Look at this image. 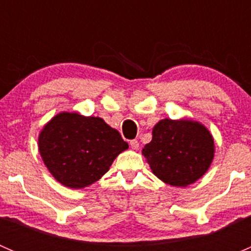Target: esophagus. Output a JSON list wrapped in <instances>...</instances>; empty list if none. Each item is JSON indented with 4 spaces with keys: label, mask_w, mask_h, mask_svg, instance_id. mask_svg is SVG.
<instances>
[{
    "label": "esophagus",
    "mask_w": 251,
    "mask_h": 251,
    "mask_svg": "<svg viewBox=\"0 0 251 251\" xmlns=\"http://www.w3.org/2000/svg\"><path fill=\"white\" fill-rule=\"evenodd\" d=\"M130 147L133 149V151H137L140 148V143H138L137 140H132L130 141Z\"/></svg>",
    "instance_id": "1"
}]
</instances>
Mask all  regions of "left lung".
Here are the masks:
<instances>
[{
	"mask_svg": "<svg viewBox=\"0 0 251 251\" xmlns=\"http://www.w3.org/2000/svg\"><path fill=\"white\" fill-rule=\"evenodd\" d=\"M142 154L151 173L174 187H187L209 170L215 155L212 135L199 121L163 119Z\"/></svg>",
	"mask_w": 251,
	"mask_h": 251,
	"instance_id": "left-lung-1",
	"label": "left lung"
}]
</instances>
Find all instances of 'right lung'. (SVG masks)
I'll use <instances>...</instances> for the list:
<instances>
[{
  "label": "right lung",
  "mask_w": 251,
  "mask_h": 251,
  "mask_svg": "<svg viewBox=\"0 0 251 251\" xmlns=\"http://www.w3.org/2000/svg\"><path fill=\"white\" fill-rule=\"evenodd\" d=\"M128 144L98 116L62 111L39 135V151L50 175L63 186L81 189L102 178Z\"/></svg>",
  "instance_id": "1"
}]
</instances>
